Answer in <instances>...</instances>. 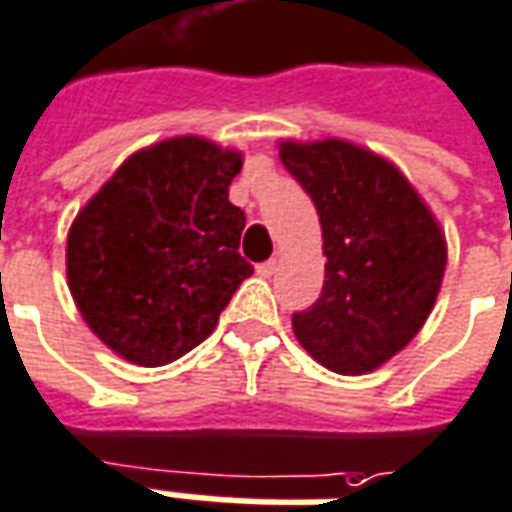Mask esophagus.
I'll list each match as a JSON object with an SVG mask.
<instances>
[{
    "label": "esophagus",
    "mask_w": 512,
    "mask_h": 512,
    "mask_svg": "<svg viewBox=\"0 0 512 512\" xmlns=\"http://www.w3.org/2000/svg\"><path fill=\"white\" fill-rule=\"evenodd\" d=\"M275 270H278V261H275V259L261 261L259 267H256V272H259L261 278H270V275H275Z\"/></svg>",
    "instance_id": "obj_1"
}]
</instances>
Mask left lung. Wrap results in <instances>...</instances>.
<instances>
[{
	"label": "left lung",
	"mask_w": 512,
	"mask_h": 512,
	"mask_svg": "<svg viewBox=\"0 0 512 512\" xmlns=\"http://www.w3.org/2000/svg\"><path fill=\"white\" fill-rule=\"evenodd\" d=\"M281 160L322 220L324 286L292 313L305 352L335 374H365L401 352L434 308L445 237L414 188L374 152L346 144H292Z\"/></svg>",
	"instance_id": "8db88e82"
}]
</instances>
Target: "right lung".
<instances>
[{"instance_id":"right-lung-1","label":"right lung","mask_w":512,"mask_h":512,"mask_svg":"<svg viewBox=\"0 0 512 512\" xmlns=\"http://www.w3.org/2000/svg\"><path fill=\"white\" fill-rule=\"evenodd\" d=\"M242 158L182 136L136 152L78 212L67 283L89 330L136 365L174 363L218 324L253 264L229 201Z\"/></svg>"}]
</instances>
